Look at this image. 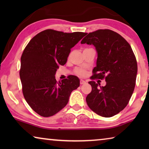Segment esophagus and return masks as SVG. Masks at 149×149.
Wrapping results in <instances>:
<instances>
[{"label": "esophagus", "mask_w": 149, "mask_h": 149, "mask_svg": "<svg viewBox=\"0 0 149 149\" xmlns=\"http://www.w3.org/2000/svg\"><path fill=\"white\" fill-rule=\"evenodd\" d=\"M85 84H86V81H85L83 80V79H81L80 80V84L81 85H84Z\"/></svg>", "instance_id": "1"}]
</instances>
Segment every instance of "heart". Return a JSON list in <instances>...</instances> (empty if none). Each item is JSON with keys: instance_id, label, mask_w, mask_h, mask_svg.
Here are the masks:
<instances>
[{"instance_id": "heart-1", "label": "heart", "mask_w": 149, "mask_h": 149, "mask_svg": "<svg viewBox=\"0 0 149 149\" xmlns=\"http://www.w3.org/2000/svg\"><path fill=\"white\" fill-rule=\"evenodd\" d=\"M75 72L76 73L77 75H81V76H84V75H85V74H86V72H85L84 70H82V69H77V70H75Z\"/></svg>"}]
</instances>
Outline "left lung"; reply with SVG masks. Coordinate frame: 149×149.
Instances as JSON below:
<instances>
[{
  "label": "left lung",
  "mask_w": 149,
  "mask_h": 149,
  "mask_svg": "<svg viewBox=\"0 0 149 149\" xmlns=\"http://www.w3.org/2000/svg\"><path fill=\"white\" fill-rule=\"evenodd\" d=\"M93 45L97 52L92 79L105 78V86L89 81V107L102 117L114 116L125 108L135 89L137 64L132 47L120 34L110 29L89 33L81 42Z\"/></svg>",
  "instance_id": "1"
}]
</instances>
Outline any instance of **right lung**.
<instances>
[{
    "instance_id": "add662e5",
    "label": "right lung",
    "mask_w": 149,
    "mask_h": 149,
    "mask_svg": "<svg viewBox=\"0 0 149 149\" xmlns=\"http://www.w3.org/2000/svg\"><path fill=\"white\" fill-rule=\"evenodd\" d=\"M86 34L47 29L33 37L25 48L19 71L22 91L30 107L41 116H52L61 110L79 86L75 75L58 83L55 74L59 65L66 63L72 48Z\"/></svg>"
}]
</instances>
